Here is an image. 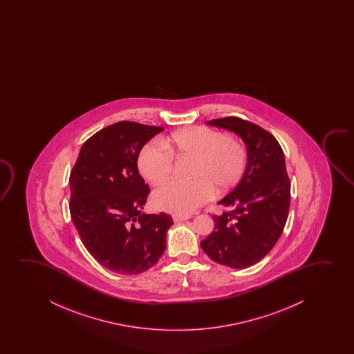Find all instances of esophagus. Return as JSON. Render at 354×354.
Returning a JSON list of instances; mask_svg holds the SVG:
<instances>
[{"label":"esophagus","mask_w":354,"mask_h":354,"mask_svg":"<svg viewBox=\"0 0 354 354\" xmlns=\"http://www.w3.org/2000/svg\"><path fill=\"white\" fill-rule=\"evenodd\" d=\"M189 218H191V215H176V214L173 215V220H174L175 223L185 221V220H189Z\"/></svg>","instance_id":"obj_1"}]
</instances>
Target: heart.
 Returning a JSON list of instances; mask_svg holds the SVG:
<instances>
[{"label":"heart","instance_id":"heart-1","mask_svg":"<svg viewBox=\"0 0 354 354\" xmlns=\"http://www.w3.org/2000/svg\"><path fill=\"white\" fill-rule=\"evenodd\" d=\"M165 146L152 141L138 156L140 174L151 184L169 179L176 160H194L189 184L168 183L155 189L152 202L157 208L176 215H189L216 194L232 189L247 167V151L239 141L207 127L178 131Z\"/></svg>","mask_w":354,"mask_h":354}]
</instances>
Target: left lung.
<instances>
[{
  "mask_svg": "<svg viewBox=\"0 0 354 354\" xmlns=\"http://www.w3.org/2000/svg\"><path fill=\"white\" fill-rule=\"evenodd\" d=\"M236 133L247 146V168L239 184L218 204L213 232L201 242L213 261L247 268L266 257L281 237L290 207V180L279 142L271 133L238 117L208 122Z\"/></svg>",
  "mask_w": 354,
  "mask_h": 354,
  "instance_id": "8db88e82",
  "label": "left lung"
}]
</instances>
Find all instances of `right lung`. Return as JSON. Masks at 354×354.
I'll return each instance as SVG.
<instances>
[{"instance_id":"obj_1","label":"right lung","mask_w":354,"mask_h":354,"mask_svg":"<svg viewBox=\"0 0 354 354\" xmlns=\"http://www.w3.org/2000/svg\"><path fill=\"white\" fill-rule=\"evenodd\" d=\"M165 128L122 121L84 141L70 173V214L83 245L120 274L155 266L165 250L169 214H142L149 185L138 170L142 146Z\"/></svg>"}]
</instances>
